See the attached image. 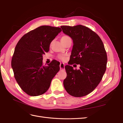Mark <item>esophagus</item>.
<instances>
[{
    "instance_id": "34e87169",
    "label": "esophagus",
    "mask_w": 123,
    "mask_h": 123,
    "mask_svg": "<svg viewBox=\"0 0 123 123\" xmlns=\"http://www.w3.org/2000/svg\"><path fill=\"white\" fill-rule=\"evenodd\" d=\"M60 69H64V68H65V64H64V63H60Z\"/></svg>"
}]
</instances>
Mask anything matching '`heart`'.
<instances>
[{"label":"heart","instance_id":"b5f03b06","mask_svg":"<svg viewBox=\"0 0 123 123\" xmlns=\"http://www.w3.org/2000/svg\"><path fill=\"white\" fill-rule=\"evenodd\" d=\"M68 38H69V36H67V35H64V36H62L61 40V41H64V40H66V39ZM57 57H58V59H60V60H62V61L64 60L65 59V58H65V56L62 55H59Z\"/></svg>","mask_w":123,"mask_h":123}]
</instances>
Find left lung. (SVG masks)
<instances>
[{
	"label": "left lung",
	"instance_id": "obj_1",
	"mask_svg": "<svg viewBox=\"0 0 123 123\" xmlns=\"http://www.w3.org/2000/svg\"><path fill=\"white\" fill-rule=\"evenodd\" d=\"M62 31L74 42L69 65L80 64V69L66 65L67 73L63 81L67 92L72 96H86L100 82L106 69L107 54L99 35L81 25L62 26Z\"/></svg>",
	"mask_w": 123,
	"mask_h": 123
}]
</instances>
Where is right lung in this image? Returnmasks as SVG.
Wrapping results in <instances>:
<instances>
[{
	"mask_svg": "<svg viewBox=\"0 0 123 123\" xmlns=\"http://www.w3.org/2000/svg\"><path fill=\"white\" fill-rule=\"evenodd\" d=\"M61 31L59 27L40 26L24 35L16 45L11 62L14 77L21 89L31 96L46 92L60 70V63L55 60L43 65V55Z\"/></svg>",
	"mask_w": 123,
	"mask_h": 123,
	"instance_id": "add662e5",
	"label": "right lung"
}]
</instances>
